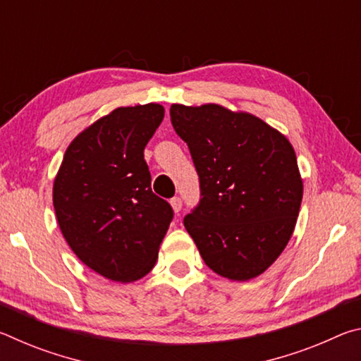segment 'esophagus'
I'll use <instances>...</instances> for the list:
<instances>
[{"instance_id":"34e87169","label":"esophagus","mask_w":361,"mask_h":361,"mask_svg":"<svg viewBox=\"0 0 361 361\" xmlns=\"http://www.w3.org/2000/svg\"><path fill=\"white\" fill-rule=\"evenodd\" d=\"M170 205H172V209L175 210V213H178L181 210V207H183V202H181L180 197H173L172 200H170Z\"/></svg>"}]
</instances>
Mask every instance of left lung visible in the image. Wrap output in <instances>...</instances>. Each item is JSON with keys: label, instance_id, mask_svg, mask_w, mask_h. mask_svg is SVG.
I'll return each instance as SVG.
<instances>
[{"label": "left lung", "instance_id": "obj_1", "mask_svg": "<svg viewBox=\"0 0 361 361\" xmlns=\"http://www.w3.org/2000/svg\"><path fill=\"white\" fill-rule=\"evenodd\" d=\"M170 121L199 175L200 199L183 223L200 256L223 277H258L295 229L302 200L295 149L264 121L219 105H172Z\"/></svg>", "mask_w": 361, "mask_h": 361}]
</instances>
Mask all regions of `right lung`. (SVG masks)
Listing matches in <instances>:
<instances>
[{
    "label": "right lung",
    "mask_w": 361,
    "mask_h": 361,
    "mask_svg": "<svg viewBox=\"0 0 361 361\" xmlns=\"http://www.w3.org/2000/svg\"><path fill=\"white\" fill-rule=\"evenodd\" d=\"M164 119L157 103L118 108L73 140L54 181L60 231L85 266L114 282L146 276L173 219L152 192L145 146Z\"/></svg>",
    "instance_id": "right-lung-1"
}]
</instances>
